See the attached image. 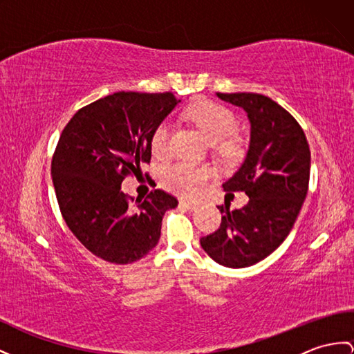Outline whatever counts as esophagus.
<instances>
[{
  "label": "esophagus",
  "mask_w": 354,
  "mask_h": 354,
  "mask_svg": "<svg viewBox=\"0 0 354 354\" xmlns=\"http://www.w3.org/2000/svg\"><path fill=\"white\" fill-rule=\"evenodd\" d=\"M178 205L183 207V209H186V210H195L196 209V204L195 203H189V201H185V200L180 201Z\"/></svg>",
  "instance_id": "esophagus-1"
}]
</instances>
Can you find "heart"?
<instances>
[{
    "instance_id": "1",
    "label": "heart",
    "mask_w": 354,
    "mask_h": 354,
    "mask_svg": "<svg viewBox=\"0 0 354 354\" xmlns=\"http://www.w3.org/2000/svg\"><path fill=\"white\" fill-rule=\"evenodd\" d=\"M185 118L200 131L221 156L231 158L239 151V142L230 135L234 133L237 120L232 112L219 103L201 100L183 112ZM172 129L168 122L159 123L151 133V151L154 156L165 158L171 150ZM209 167H196L187 162H177L163 168L162 185L169 191L183 196H194L201 191L207 178L212 176Z\"/></svg>"
}]
</instances>
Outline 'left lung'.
<instances>
[{"label":"left lung","mask_w":354,"mask_h":354,"mask_svg":"<svg viewBox=\"0 0 354 354\" xmlns=\"http://www.w3.org/2000/svg\"><path fill=\"white\" fill-rule=\"evenodd\" d=\"M243 108L251 142L243 165L223 183L227 192H245L239 210L219 205L221 227L200 243L214 261L242 269L270 255L287 239L304 204L311 169L306 136L287 109L257 93H216Z\"/></svg>","instance_id":"8db88e82"}]
</instances>
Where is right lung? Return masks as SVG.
Wrapping results in <instances>:
<instances>
[{
    "label": "right lung",
    "mask_w": 354,
    "mask_h": 354,
    "mask_svg": "<svg viewBox=\"0 0 354 354\" xmlns=\"http://www.w3.org/2000/svg\"><path fill=\"white\" fill-rule=\"evenodd\" d=\"M176 105L171 91H118L81 108L63 129L50 163L59 212L102 260H141L159 242L163 213L178 204L162 189L136 201L122 192L124 177L150 163L151 133Z\"/></svg>",
    "instance_id": "right-lung-1"
}]
</instances>
